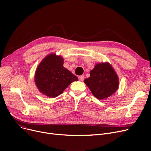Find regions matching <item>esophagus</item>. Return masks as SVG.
I'll use <instances>...</instances> for the list:
<instances>
[{"label":"esophagus","instance_id":"34e87169","mask_svg":"<svg viewBox=\"0 0 151 151\" xmlns=\"http://www.w3.org/2000/svg\"><path fill=\"white\" fill-rule=\"evenodd\" d=\"M84 75H81L78 77V79L79 80H80V81H83L84 80Z\"/></svg>","mask_w":151,"mask_h":151}]
</instances>
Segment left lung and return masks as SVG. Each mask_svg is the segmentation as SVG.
<instances>
[{
  "instance_id": "obj_1",
  "label": "left lung",
  "mask_w": 151,
  "mask_h": 151,
  "mask_svg": "<svg viewBox=\"0 0 151 151\" xmlns=\"http://www.w3.org/2000/svg\"><path fill=\"white\" fill-rule=\"evenodd\" d=\"M84 83L94 97L104 100L118 89L119 77L109 63H98L90 71V77L85 79Z\"/></svg>"
}]
</instances>
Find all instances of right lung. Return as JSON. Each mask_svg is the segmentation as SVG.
Returning a JSON list of instances; mask_svg holds the SVG:
<instances>
[{
    "instance_id": "add662e5",
    "label": "right lung",
    "mask_w": 151,
    "mask_h": 151,
    "mask_svg": "<svg viewBox=\"0 0 151 151\" xmlns=\"http://www.w3.org/2000/svg\"><path fill=\"white\" fill-rule=\"evenodd\" d=\"M63 59L55 53L46 56L38 65L35 73V83L38 91L50 98L62 93L78 78L63 67Z\"/></svg>"
}]
</instances>
